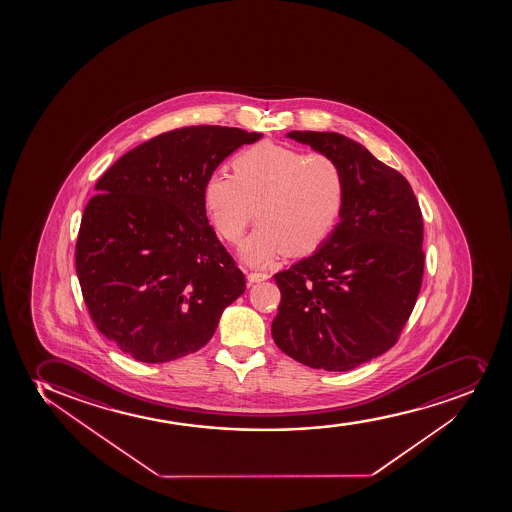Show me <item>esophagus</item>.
<instances>
[{"label": "esophagus", "mask_w": 512, "mask_h": 512, "mask_svg": "<svg viewBox=\"0 0 512 512\" xmlns=\"http://www.w3.org/2000/svg\"><path fill=\"white\" fill-rule=\"evenodd\" d=\"M247 277L248 282L253 284V282L267 281V279H269V274H265V272H257V270H255V272H248Z\"/></svg>", "instance_id": "obj_1"}]
</instances>
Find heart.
<instances>
[{
  "mask_svg": "<svg viewBox=\"0 0 512 512\" xmlns=\"http://www.w3.org/2000/svg\"><path fill=\"white\" fill-rule=\"evenodd\" d=\"M231 171L233 176L213 172L204 181V211L228 243L240 242L257 216L260 223L243 247L252 264H265L282 252L313 253L343 215L347 176L330 155L255 143L233 157Z\"/></svg>",
  "mask_w": 512,
  "mask_h": 512,
  "instance_id": "b5f03b06",
  "label": "heart"
}]
</instances>
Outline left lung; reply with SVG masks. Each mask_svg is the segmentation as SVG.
Instances as JSON below:
<instances>
[{"label": "left lung", "instance_id": "obj_1", "mask_svg": "<svg viewBox=\"0 0 512 512\" xmlns=\"http://www.w3.org/2000/svg\"><path fill=\"white\" fill-rule=\"evenodd\" d=\"M287 137L340 162L347 203L323 247L274 275L281 303L272 336L311 369L345 372L394 347L413 313L423 215L406 177L352 138L296 130Z\"/></svg>", "mask_w": 512, "mask_h": 512}]
</instances>
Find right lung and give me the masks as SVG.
Listing matches in <instances>:
<instances>
[{"instance_id": "1", "label": "right lung", "mask_w": 512, "mask_h": 512, "mask_svg": "<svg viewBox=\"0 0 512 512\" xmlns=\"http://www.w3.org/2000/svg\"><path fill=\"white\" fill-rule=\"evenodd\" d=\"M262 133L184 127L160 133L99 177L77 233L76 272L91 319L121 352L164 363L198 352L245 275L203 206L209 174Z\"/></svg>"}]
</instances>
